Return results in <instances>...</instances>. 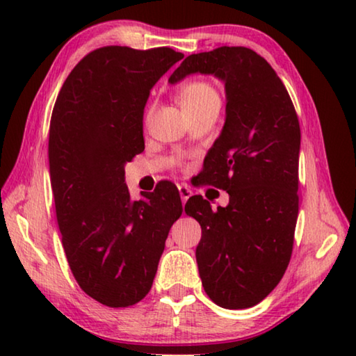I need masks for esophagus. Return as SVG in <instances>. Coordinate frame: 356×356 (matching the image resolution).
I'll list each match as a JSON object with an SVG mask.
<instances>
[{"label": "esophagus", "mask_w": 356, "mask_h": 356, "mask_svg": "<svg viewBox=\"0 0 356 356\" xmlns=\"http://www.w3.org/2000/svg\"><path fill=\"white\" fill-rule=\"evenodd\" d=\"M179 195H180V200H182V204L186 202V200L193 195V191L190 190V186L186 185H179Z\"/></svg>", "instance_id": "obj_1"}]
</instances>
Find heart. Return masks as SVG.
Returning <instances> with one entry per match:
<instances>
[{
  "label": "heart",
  "mask_w": 356,
  "mask_h": 356,
  "mask_svg": "<svg viewBox=\"0 0 356 356\" xmlns=\"http://www.w3.org/2000/svg\"><path fill=\"white\" fill-rule=\"evenodd\" d=\"M179 100L185 113L195 111L197 108H202L212 102H220V94L212 84L202 80H195L186 83L180 89Z\"/></svg>",
  "instance_id": "heart-1"
}]
</instances>
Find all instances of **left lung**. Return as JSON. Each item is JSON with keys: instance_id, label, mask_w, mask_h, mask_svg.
<instances>
[{"instance_id": "1", "label": "left lung", "mask_w": 356, "mask_h": 356, "mask_svg": "<svg viewBox=\"0 0 356 356\" xmlns=\"http://www.w3.org/2000/svg\"><path fill=\"white\" fill-rule=\"evenodd\" d=\"M191 74L213 75L226 89V120L204 160V180L227 191L229 204L212 210L202 196L185 204L202 229L197 268L213 303L251 308L278 286L292 256L298 118L272 65L250 48L220 47L186 56L168 81Z\"/></svg>"}]
</instances>
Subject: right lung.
I'll list each match as a JSON object with an SVG mask.
<instances>
[{
    "label": "right lung",
    "instance_id": "1",
    "mask_svg": "<svg viewBox=\"0 0 356 356\" xmlns=\"http://www.w3.org/2000/svg\"><path fill=\"white\" fill-rule=\"evenodd\" d=\"M184 58L172 48L102 47L65 78L51 113L48 161L72 273L89 297L127 308L152 287L182 201L171 182L131 201L124 166L144 150V106Z\"/></svg>",
    "mask_w": 356,
    "mask_h": 356
}]
</instances>
